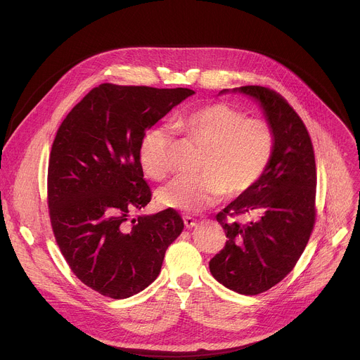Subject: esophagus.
I'll use <instances>...</instances> for the list:
<instances>
[{
    "instance_id": "34e87169",
    "label": "esophagus",
    "mask_w": 360,
    "mask_h": 360,
    "mask_svg": "<svg viewBox=\"0 0 360 360\" xmlns=\"http://www.w3.org/2000/svg\"><path fill=\"white\" fill-rule=\"evenodd\" d=\"M184 224H185V226L188 228V229H191V228H193L195 225H196V221L192 218V217H184Z\"/></svg>"
}]
</instances>
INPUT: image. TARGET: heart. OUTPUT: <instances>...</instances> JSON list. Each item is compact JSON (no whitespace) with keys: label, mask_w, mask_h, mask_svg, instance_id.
Instances as JSON below:
<instances>
[{"label":"heart","mask_w":360,"mask_h":360,"mask_svg":"<svg viewBox=\"0 0 360 360\" xmlns=\"http://www.w3.org/2000/svg\"><path fill=\"white\" fill-rule=\"evenodd\" d=\"M174 127L186 138L205 146L196 176H176L158 192L165 208L198 212L211 207L225 193L239 196L265 174L275 152L272 125L246 115L222 102L203 105L179 115ZM172 136L167 127L146 131L139 146V164L152 179L169 171Z\"/></svg>","instance_id":"heart-1"}]
</instances>
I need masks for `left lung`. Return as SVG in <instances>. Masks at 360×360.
I'll return each instance as SVG.
<instances>
[{
	"label": "left lung",
	"mask_w": 360,
	"mask_h": 360,
	"mask_svg": "<svg viewBox=\"0 0 360 360\" xmlns=\"http://www.w3.org/2000/svg\"><path fill=\"white\" fill-rule=\"evenodd\" d=\"M224 89L221 92H226ZM259 102L276 136L274 157L262 178L218 215L225 248L210 261L212 276L240 295H258L279 283L296 265L316 219V164L303 121L276 91L233 88ZM257 219L242 226L235 216Z\"/></svg>",
	"instance_id": "obj_1"
}]
</instances>
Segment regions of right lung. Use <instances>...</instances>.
<instances>
[{
	"instance_id": "obj_1",
	"label": "right lung",
	"mask_w": 360,
	"mask_h": 360,
	"mask_svg": "<svg viewBox=\"0 0 360 360\" xmlns=\"http://www.w3.org/2000/svg\"><path fill=\"white\" fill-rule=\"evenodd\" d=\"M192 94L101 84L57 131L48 164L51 226L74 275L107 297H129L155 281L184 229L174 210L129 217L152 195L138 158L145 131Z\"/></svg>"
}]
</instances>
